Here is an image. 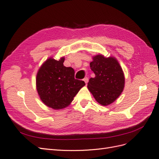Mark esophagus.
Instances as JSON below:
<instances>
[{"label":"esophagus","mask_w":159,"mask_h":159,"mask_svg":"<svg viewBox=\"0 0 159 159\" xmlns=\"http://www.w3.org/2000/svg\"><path fill=\"white\" fill-rule=\"evenodd\" d=\"M84 81H85V83L87 84L88 83V81H89V79H88V78H85L84 79Z\"/></svg>","instance_id":"34e87169"}]
</instances>
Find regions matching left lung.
I'll list each match as a JSON object with an SVG mask.
<instances>
[{
  "mask_svg": "<svg viewBox=\"0 0 159 159\" xmlns=\"http://www.w3.org/2000/svg\"><path fill=\"white\" fill-rule=\"evenodd\" d=\"M90 68L95 76L89 79L88 88L95 100L102 105L115 102L125 85L123 71L117 60L113 57L97 55L93 57Z\"/></svg>",
  "mask_w": 159,
  "mask_h": 159,
  "instance_id": "8db88e82",
  "label": "left lung"
}]
</instances>
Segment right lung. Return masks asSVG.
<instances>
[{"label": "right lung", "mask_w": 159, "mask_h": 159, "mask_svg": "<svg viewBox=\"0 0 159 159\" xmlns=\"http://www.w3.org/2000/svg\"><path fill=\"white\" fill-rule=\"evenodd\" d=\"M64 57L48 59L38 71L36 89L42 102L54 109L68 106L75 95L85 85L75 79L74 70L64 66Z\"/></svg>", "instance_id": "1"}]
</instances>
